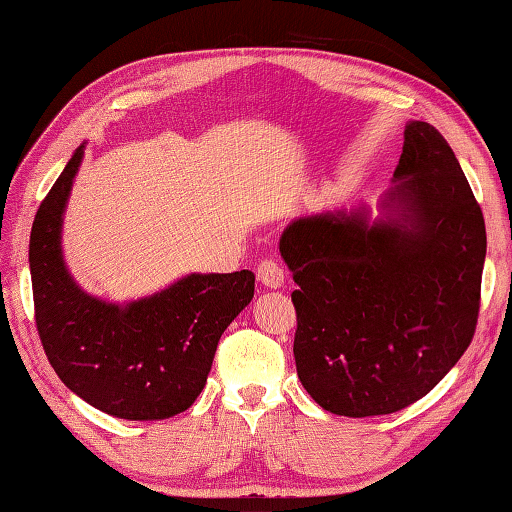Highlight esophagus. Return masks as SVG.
Returning a JSON list of instances; mask_svg holds the SVG:
<instances>
[{"label":"esophagus","instance_id":"1","mask_svg":"<svg viewBox=\"0 0 512 512\" xmlns=\"http://www.w3.org/2000/svg\"><path fill=\"white\" fill-rule=\"evenodd\" d=\"M257 280L266 288H280L284 284V268L275 259H264L257 266Z\"/></svg>","mask_w":512,"mask_h":512}]
</instances>
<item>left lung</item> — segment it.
Wrapping results in <instances>:
<instances>
[{
	"label": "left lung",
	"mask_w": 512,
	"mask_h": 512,
	"mask_svg": "<svg viewBox=\"0 0 512 512\" xmlns=\"http://www.w3.org/2000/svg\"><path fill=\"white\" fill-rule=\"evenodd\" d=\"M383 210L378 221L365 208L304 217L280 239L297 284V376L338 416L416 403L477 329L486 224L457 156L430 123H407Z\"/></svg>",
	"instance_id": "left-lung-1"
}]
</instances>
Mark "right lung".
<instances>
[{
    "mask_svg": "<svg viewBox=\"0 0 512 512\" xmlns=\"http://www.w3.org/2000/svg\"><path fill=\"white\" fill-rule=\"evenodd\" d=\"M82 145L37 208L29 241L35 324L60 380L127 421L181 414L206 387L221 333L253 300L255 275L192 273L125 306L91 297L64 266L62 215Z\"/></svg>",
    "mask_w": 512,
    "mask_h": 512,
    "instance_id": "1",
    "label": "right lung"
}]
</instances>
